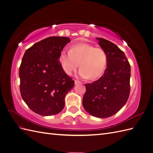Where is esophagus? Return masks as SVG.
Masks as SVG:
<instances>
[{
	"label": "esophagus",
	"mask_w": 153,
	"mask_h": 153,
	"mask_svg": "<svg viewBox=\"0 0 153 153\" xmlns=\"http://www.w3.org/2000/svg\"><path fill=\"white\" fill-rule=\"evenodd\" d=\"M82 82H80V81H78V80H75V84L77 85V84H81Z\"/></svg>",
	"instance_id": "34e87169"
}]
</instances>
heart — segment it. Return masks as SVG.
I'll return each mask as SVG.
<instances>
[{
  "mask_svg": "<svg viewBox=\"0 0 153 153\" xmlns=\"http://www.w3.org/2000/svg\"><path fill=\"white\" fill-rule=\"evenodd\" d=\"M59 61L67 75H71L78 66V76L95 80L103 75L107 64V55L101 48L87 43L71 46L69 52L62 50Z\"/></svg>",
  "mask_w": 153,
  "mask_h": 153,
  "instance_id": "b5f03b06",
  "label": "heart"
}]
</instances>
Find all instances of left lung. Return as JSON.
Returning a JSON list of instances; mask_svg holds the SVG:
<instances>
[{"label": "left lung", "instance_id": "1", "mask_svg": "<svg viewBox=\"0 0 153 153\" xmlns=\"http://www.w3.org/2000/svg\"><path fill=\"white\" fill-rule=\"evenodd\" d=\"M96 39L107 55V67L98 80L85 84L82 105L92 116L106 118L118 112L127 102L131 68L126 55L117 45L103 38Z\"/></svg>", "mask_w": 153, "mask_h": 153}]
</instances>
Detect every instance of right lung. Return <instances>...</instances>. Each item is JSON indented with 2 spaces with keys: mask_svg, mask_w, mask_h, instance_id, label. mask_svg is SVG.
<instances>
[{
  "mask_svg": "<svg viewBox=\"0 0 153 153\" xmlns=\"http://www.w3.org/2000/svg\"><path fill=\"white\" fill-rule=\"evenodd\" d=\"M70 41L67 37H49L25 51L19 69L20 90L23 100L36 114L55 115L64 107V98L75 82L64 72L59 57Z\"/></svg>",
  "mask_w": 153,
  "mask_h": 153,
  "instance_id": "add662e5",
  "label": "right lung"
}]
</instances>
